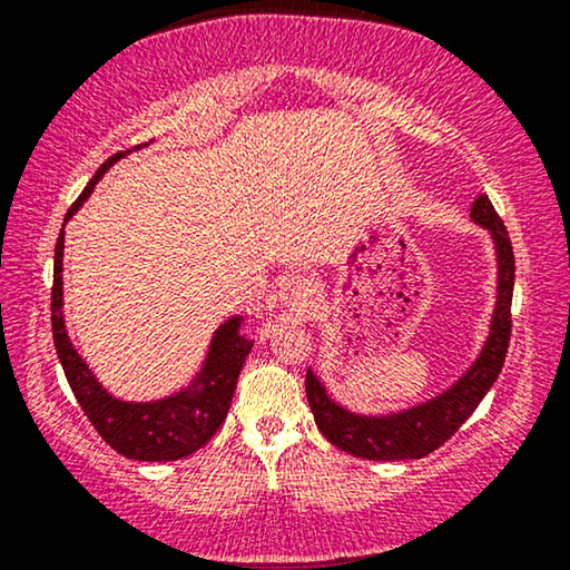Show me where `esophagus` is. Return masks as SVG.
Here are the masks:
<instances>
[{
	"label": "esophagus",
	"instance_id": "1",
	"mask_svg": "<svg viewBox=\"0 0 570 570\" xmlns=\"http://www.w3.org/2000/svg\"><path fill=\"white\" fill-rule=\"evenodd\" d=\"M279 301L287 311H293L295 316H306L314 308V285L308 277L293 275L287 277V283L279 291Z\"/></svg>",
	"mask_w": 570,
	"mask_h": 570
}]
</instances>
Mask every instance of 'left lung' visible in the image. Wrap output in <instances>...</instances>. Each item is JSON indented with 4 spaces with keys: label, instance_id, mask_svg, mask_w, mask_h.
<instances>
[{
    "label": "left lung",
    "instance_id": "obj_1",
    "mask_svg": "<svg viewBox=\"0 0 570 570\" xmlns=\"http://www.w3.org/2000/svg\"><path fill=\"white\" fill-rule=\"evenodd\" d=\"M472 223L485 228L495 246L498 285L495 308L490 318V332L480 355L470 368L459 376L449 389L431 400L412 404L407 410L386 412V415H361L342 407L326 392L322 379L314 371H306V396L314 412V420L324 439L347 454L373 459V462H400V459H423L443 446L454 435L466 417L478 410L482 396L495 384L503 368L511 340V298H513V248L509 230L490 199H474L470 209Z\"/></svg>",
    "mask_w": 570,
    "mask_h": 570
}]
</instances>
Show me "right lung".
Listing matches in <instances>:
<instances>
[{
  "mask_svg": "<svg viewBox=\"0 0 570 570\" xmlns=\"http://www.w3.org/2000/svg\"><path fill=\"white\" fill-rule=\"evenodd\" d=\"M129 153V150H127ZM127 153H116L104 166L96 170L90 184L85 186L80 197L65 217V223L80 209L104 178L108 168ZM65 230L57 238V252H53V287H51V330L53 345L65 376L72 392L90 417V423L100 433L108 446L119 451L121 456L137 459V462H176L194 454L217 433L228 415L233 392H236L238 373L244 368L246 355L252 353L254 340L240 334L244 316H230L213 334L207 357L202 363L197 376L181 392L163 396L153 402H124L114 396L96 379L90 365L77 353L65 324Z\"/></svg>",
  "mask_w": 570,
  "mask_h": 570,
  "instance_id": "add662e5",
  "label": "right lung"
}]
</instances>
